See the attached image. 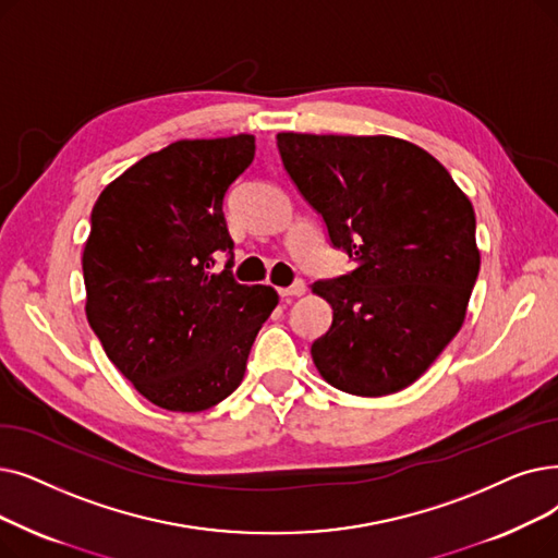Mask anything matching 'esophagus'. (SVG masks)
<instances>
[{"label":"esophagus","instance_id":"obj_1","mask_svg":"<svg viewBox=\"0 0 558 558\" xmlns=\"http://www.w3.org/2000/svg\"><path fill=\"white\" fill-rule=\"evenodd\" d=\"M305 292V282L299 278V280H294L292 284L289 287H280L278 289V294L282 296V299H292V296H301Z\"/></svg>","mask_w":558,"mask_h":558}]
</instances>
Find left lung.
Here are the masks:
<instances>
[{"instance_id": "8db88e82", "label": "left lung", "mask_w": 558, "mask_h": 558, "mask_svg": "<svg viewBox=\"0 0 558 558\" xmlns=\"http://www.w3.org/2000/svg\"><path fill=\"white\" fill-rule=\"evenodd\" d=\"M289 180L353 269L317 280L332 324L312 342L322 376L357 397L415 383L465 319L478 276L476 216L447 168L395 136L282 132Z\"/></svg>"}]
</instances>
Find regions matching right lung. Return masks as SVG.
I'll use <instances>...</instances> for the list:
<instances>
[{"instance_id": "obj_1", "label": "right lung", "mask_w": 558, "mask_h": 558, "mask_svg": "<svg viewBox=\"0 0 558 558\" xmlns=\"http://www.w3.org/2000/svg\"><path fill=\"white\" fill-rule=\"evenodd\" d=\"M255 159V136L178 141L113 180L90 214L86 317L109 360L159 408L198 413L230 397L278 305L232 276L223 201ZM214 252L227 269L211 275Z\"/></svg>"}]
</instances>
